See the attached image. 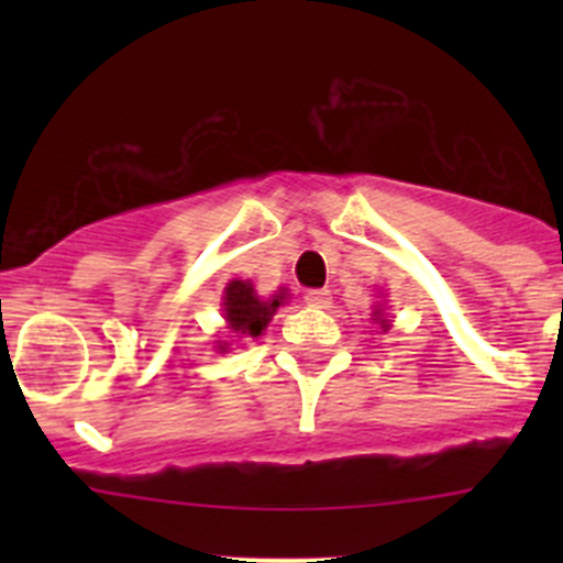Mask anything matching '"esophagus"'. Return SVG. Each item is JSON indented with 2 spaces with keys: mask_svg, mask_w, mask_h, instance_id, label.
I'll return each instance as SVG.
<instances>
[{
  "mask_svg": "<svg viewBox=\"0 0 563 563\" xmlns=\"http://www.w3.org/2000/svg\"><path fill=\"white\" fill-rule=\"evenodd\" d=\"M305 302H308L310 308L327 310V308H332V294H329V291H308V294H305Z\"/></svg>",
  "mask_w": 563,
  "mask_h": 563,
  "instance_id": "obj_1",
  "label": "esophagus"
}]
</instances>
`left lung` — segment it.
I'll return each instance as SVG.
<instances>
[{
  "instance_id": "8db88e82",
  "label": "left lung",
  "mask_w": 563,
  "mask_h": 563,
  "mask_svg": "<svg viewBox=\"0 0 563 563\" xmlns=\"http://www.w3.org/2000/svg\"><path fill=\"white\" fill-rule=\"evenodd\" d=\"M384 313H382V308H376V318H378V321H382L384 323V327H389V323H387V318H382Z\"/></svg>"
}]
</instances>
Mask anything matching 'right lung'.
Returning <instances> with one entry per match:
<instances>
[{
  "label": "right lung",
  "instance_id": "right-lung-1",
  "mask_svg": "<svg viewBox=\"0 0 563 563\" xmlns=\"http://www.w3.org/2000/svg\"><path fill=\"white\" fill-rule=\"evenodd\" d=\"M286 288L275 291L272 297H258L255 286L250 280H231L223 291V316L231 332L236 338H258L277 313L283 302H286ZM229 343H218L220 351H225Z\"/></svg>",
  "mask_w": 563,
  "mask_h": 563
}]
</instances>
